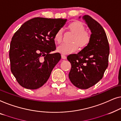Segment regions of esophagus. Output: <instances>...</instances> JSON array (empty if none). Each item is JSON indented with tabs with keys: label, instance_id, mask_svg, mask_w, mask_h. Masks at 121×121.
<instances>
[{
	"label": "esophagus",
	"instance_id": "1",
	"mask_svg": "<svg viewBox=\"0 0 121 121\" xmlns=\"http://www.w3.org/2000/svg\"><path fill=\"white\" fill-rule=\"evenodd\" d=\"M61 57H62V59H66V56L65 55H61Z\"/></svg>",
	"mask_w": 121,
	"mask_h": 121
}]
</instances>
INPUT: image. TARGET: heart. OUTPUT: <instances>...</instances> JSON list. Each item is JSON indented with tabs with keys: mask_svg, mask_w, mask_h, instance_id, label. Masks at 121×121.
<instances>
[{
	"mask_svg": "<svg viewBox=\"0 0 121 121\" xmlns=\"http://www.w3.org/2000/svg\"><path fill=\"white\" fill-rule=\"evenodd\" d=\"M67 28L74 33L71 40V43H65L59 46L57 51L62 54H69L77 50L79 47L83 49L89 45L91 40V35L88 31L85 30V27L81 22L73 21L69 23ZM62 31L59 30L54 35V39L55 43L60 44L62 41Z\"/></svg>",
	"mask_w": 121,
	"mask_h": 121,
	"instance_id": "1",
	"label": "heart"
}]
</instances>
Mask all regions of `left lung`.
I'll use <instances>...</instances> for the list:
<instances>
[{"instance_id":"1","label":"left lung","mask_w":121,"mask_h":121,"mask_svg":"<svg viewBox=\"0 0 121 121\" xmlns=\"http://www.w3.org/2000/svg\"><path fill=\"white\" fill-rule=\"evenodd\" d=\"M82 18L91 32V42L78 54H70L67 59L71 64L69 74L71 83L79 89H86L103 78L108 67L110 48L101 25L89 15Z\"/></svg>"}]
</instances>
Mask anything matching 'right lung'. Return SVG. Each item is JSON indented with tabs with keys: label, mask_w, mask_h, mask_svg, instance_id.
<instances>
[{
	"label": "right lung",
	"mask_w": 121,
	"mask_h": 121,
	"mask_svg": "<svg viewBox=\"0 0 121 121\" xmlns=\"http://www.w3.org/2000/svg\"><path fill=\"white\" fill-rule=\"evenodd\" d=\"M66 21L62 18H33L15 33L9 50L11 71L22 87L37 89L47 82L61 57L59 52L50 54L56 49L54 35Z\"/></svg>",
	"instance_id": "1"
}]
</instances>
